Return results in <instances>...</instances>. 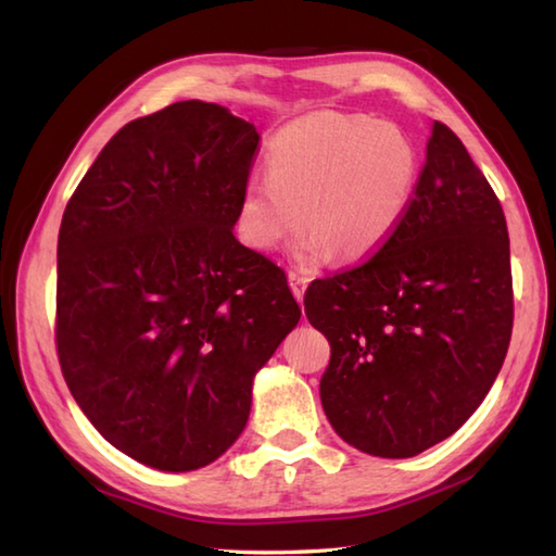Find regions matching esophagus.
Here are the masks:
<instances>
[{"label": "esophagus", "instance_id": "obj_1", "mask_svg": "<svg viewBox=\"0 0 556 556\" xmlns=\"http://www.w3.org/2000/svg\"><path fill=\"white\" fill-rule=\"evenodd\" d=\"M288 280H290V288H292L294 298L302 300L304 290H307V286H309V276L300 274V270H288Z\"/></svg>", "mask_w": 556, "mask_h": 556}]
</instances>
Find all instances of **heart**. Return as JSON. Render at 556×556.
Listing matches in <instances>:
<instances>
[{
	"label": "heart",
	"instance_id": "b5f03b06",
	"mask_svg": "<svg viewBox=\"0 0 556 556\" xmlns=\"http://www.w3.org/2000/svg\"><path fill=\"white\" fill-rule=\"evenodd\" d=\"M420 153L401 127L365 115L302 117L266 149V175L247 179L237 208L242 240L274 252L300 235L304 254L359 262L389 242L410 206Z\"/></svg>",
	"mask_w": 556,
	"mask_h": 556
}]
</instances>
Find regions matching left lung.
Returning <instances> with one entry per match:
<instances>
[{
	"label": "left lung",
	"mask_w": 556,
	"mask_h": 556,
	"mask_svg": "<svg viewBox=\"0 0 556 556\" xmlns=\"http://www.w3.org/2000/svg\"><path fill=\"white\" fill-rule=\"evenodd\" d=\"M304 312L331 343L319 393L350 446L410 458L478 410L511 341V252L500 199L446 124L389 242L314 280Z\"/></svg>",
	"instance_id": "left-lung-1"
}]
</instances>
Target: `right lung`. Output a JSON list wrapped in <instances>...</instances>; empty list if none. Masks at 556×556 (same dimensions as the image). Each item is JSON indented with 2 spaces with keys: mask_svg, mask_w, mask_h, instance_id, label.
Segmentation results:
<instances>
[{
  "mask_svg": "<svg viewBox=\"0 0 556 556\" xmlns=\"http://www.w3.org/2000/svg\"><path fill=\"white\" fill-rule=\"evenodd\" d=\"M256 146L228 108L182 100L122 127L66 203V387L112 446L155 470H199L235 444L256 371L302 316L286 274L232 232Z\"/></svg>",
  "mask_w": 556,
  "mask_h": 556,
  "instance_id": "1",
  "label": "right lung"
}]
</instances>
